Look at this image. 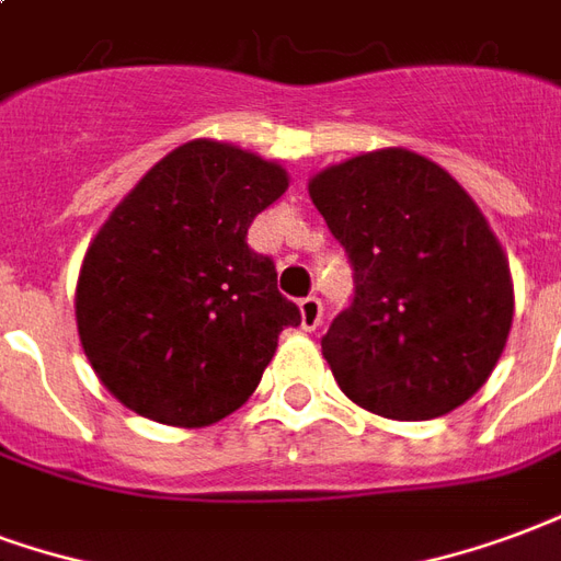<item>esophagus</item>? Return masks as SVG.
<instances>
[{
    "mask_svg": "<svg viewBox=\"0 0 561 561\" xmlns=\"http://www.w3.org/2000/svg\"><path fill=\"white\" fill-rule=\"evenodd\" d=\"M298 313H301V329L305 331H317L322 325V301L317 296L301 298Z\"/></svg>",
    "mask_w": 561,
    "mask_h": 561,
    "instance_id": "1",
    "label": "esophagus"
}]
</instances>
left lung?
<instances>
[{"instance_id":"8db88e82","label":"left lung","mask_w":561,"mask_h":561,"mask_svg":"<svg viewBox=\"0 0 561 561\" xmlns=\"http://www.w3.org/2000/svg\"><path fill=\"white\" fill-rule=\"evenodd\" d=\"M308 191L355 268L353 305L322 337L343 394L391 421L457 410L514 320L508 256L476 199L400 146L331 163Z\"/></svg>"}]
</instances>
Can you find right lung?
Here are the masks:
<instances>
[{
    "label": "right lung",
    "instance_id": "obj_1",
    "mask_svg": "<svg viewBox=\"0 0 561 561\" xmlns=\"http://www.w3.org/2000/svg\"><path fill=\"white\" fill-rule=\"evenodd\" d=\"M277 161L191 140L142 175L101 224L77 277V334L110 394L142 419L208 427L251 398L298 308L253 218L284 196Z\"/></svg>",
    "mask_w": 561,
    "mask_h": 561
}]
</instances>
